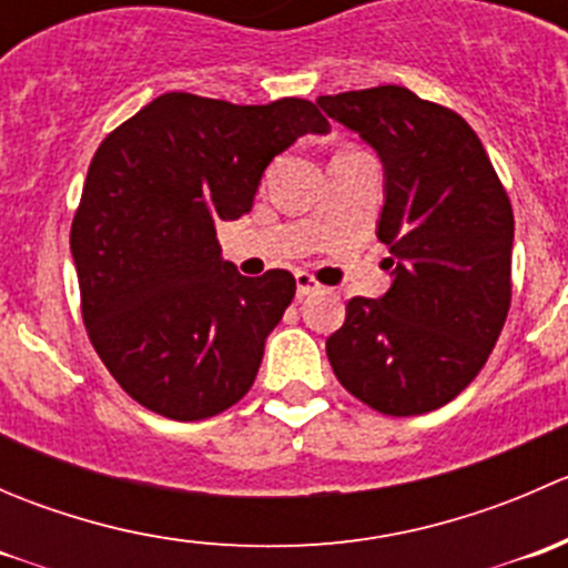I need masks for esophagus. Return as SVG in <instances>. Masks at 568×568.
I'll list each match as a JSON object with an SVG mask.
<instances>
[{"label": "esophagus", "instance_id": "obj_1", "mask_svg": "<svg viewBox=\"0 0 568 568\" xmlns=\"http://www.w3.org/2000/svg\"><path fill=\"white\" fill-rule=\"evenodd\" d=\"M296 277V296H307V294H313V291H318L321 285L316 283V280H313V274H307V272H296L294 274Z\"/></svg>", "mask_w": 568, "mask_h": 568}]
</instances>
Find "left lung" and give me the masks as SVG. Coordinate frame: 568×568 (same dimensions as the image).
I'll return each instance as SVG.
<instances>
[{
  "instance_id": "8db88e82",
  "label": "left lung",
  "mask_w": 568,
  "mask_h": 568,
  "mask_svg": "<svg viewBox=\"0 0 568 568\" xmlns=\"http://www.w3.org/2000/svg\"><path fill=\"white\" fill-rule=\"evenodd\" d=\"M385 168L376 236L393 283L326 337L337 382L382 415H423L478 376L511 305L514 211L478 134L398 84L321 95Z\"/></svg>"
}]
</instances>
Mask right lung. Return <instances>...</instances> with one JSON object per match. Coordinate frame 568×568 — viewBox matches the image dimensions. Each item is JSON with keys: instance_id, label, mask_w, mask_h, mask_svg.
I'll list each match as a JSON object with an SVG mask.
<instances>
[{"instance_id": "add662e5", "label": "right lung", "mask_w": 568, "mask_h": 568, "mask_svg": "<svg viewBox=\"0 0 568 568\" xmlns=\"http://www.w3.org/2000/svg\"><path fill=\"white\" fill-rule=\"evenodd\" d=\"M326 131L305 99L239 106L164 93L101 142L71 255L90 341L136 404L189 423L247 395L296 280L239 274L216 222L247 214L277 153Z\"/></svg>"}]
</instances>
